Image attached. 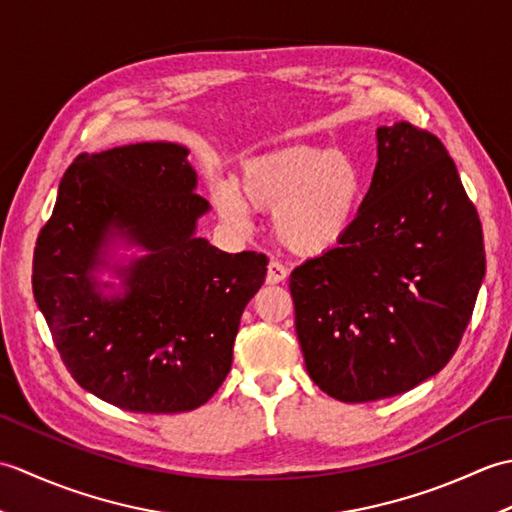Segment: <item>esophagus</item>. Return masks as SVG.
<instances>
[{"instance_id": "esophagus-1", "label": "esophagus", "mask_w": 512, "mask_h": 512, "mask_svg": "<svg viewBox=\"0 0 512 512\" xmlns=\"http://www.w3.org/2000/svg\"><path fill=\"white\" fill-rule=\"evenodd\" d=\"M288 279V270L284 264L279 262H270L268 264V273H266V284L275 286V284H281V281Z\"/></svg>"}]
</instances>
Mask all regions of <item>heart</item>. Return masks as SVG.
<instances>
[{
	"label": "heart",
	"instance_id": "heart-1",
	"mask_svg": "<svg viewBox=\"0 0 512 512\" xmlns=\"http://www.w3.org/2000/svg\"><path fill=\"white\" fill-rule=\"evenodd\" d=\"M365 176L339 149L284 145L246 158L235 184L213 189L217 211L235 226L248 224V206L273 211L275 237L297 255L339 248L358 220Z\"/></svg>",
	"mask_w": 512,
	"mask_h": 512
}]
</instances>
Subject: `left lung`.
Returning a JSON list of instances; mask_svg holds the SVG:
<instances>
[{"instance_id":"8db88e82","label":"left lung","mask_w":512,"mask_h":512,"mask_svg":"<svg viewBox=\"0 0 512 512\" xmlns=\"http://www.w3.org/2000/svg\"><path fill=\"white\" fill-rule=\"evenodd\" d=\"M372 184L345 242L290 273L310 378L341 402L391 398L436 376L486 273L482 224L440 140L376 129Z\"/></svg>"}]
</instances>
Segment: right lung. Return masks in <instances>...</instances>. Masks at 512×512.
<instances>
[{"mask_svg": "<svg viewBox=\"0 0 512 512\" xmlns=\"http://www.w3.org/2000/svg\"><path fill=\"white\" fill-rule=\"evenodd\" d=\"M187 156L162 140L81 154L32 259V292L68 372L125 411L204 405L231 372L239 319L266 277V255L195 235L211 204Z\"/></svg>", "mask_w": 512, "mask_h": 512, "instance_id": "obj_1", "label": "right lung"}]
</instances>
